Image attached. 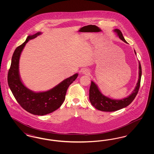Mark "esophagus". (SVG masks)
Here are the masks:
<instances>
[{
	"label": "esophagus",
	"mask_w": 154,
	"mask_h": 154,
	"mask_svg": "<svg viewBox=\"0 0 154 154\" xmlns=\"http://www.w3.org/2000/svg\"><path fill=\"white\" fill-rule=\"evenodd\" d=\"M81 72H82V73L87 74V75H88V74L89 73V72L88 69H84Z\"/></svg>",
	"instance_id": "esophagus-1"
}]
</instances>
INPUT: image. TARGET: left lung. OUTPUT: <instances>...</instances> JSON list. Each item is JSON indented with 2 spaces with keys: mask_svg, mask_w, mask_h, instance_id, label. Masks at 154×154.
<instances>
[{
  "mask_svg": "<svg viewBox=\"0 0 154 154\" xmlns=\"http://www.w3.org/2000/svg\"><path fill=\"white\" fill-rule=\"evenodd\" d=\"M114 31L117 33L118 36H119L121 40L124 41L125 43H127V42L125 40L124 37L123 36L122 33L120 30L116 29L114 30ZM134 52L136 54L135 51ZM139 67V80H138V82L137 83V85L136 88L133 91L131 95H130L126 98L121 99V100L111 99L103 95L99 90L98 87L96 85L95 83L92 81L90 89H89V100L91 102V103L92 104V105L97 110L102 111H106V112L117 111L129 106L134 99L139 90L141 73H142L141 67V64L140 62Z\"/></svg>",
  "mask_w": 154,
  "mask_h": 154,
  "instance_id": "obj_1",
  "label": "left lung"
}]
</instances>
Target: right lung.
<instances>
[{"instance_id":"obj_1","label":"right lung","mask_w":154,"mask_h":154,"mask_svg":"<svg viewBox=\"0 0 154 154\" xmlns=\"http://www.w3.org/2000/svg\"><path fill=\"white\" fill-rule=\"evenodd\" d=\"M40 34L41 32H37L33 35L28 36L23 43L16 48L8 72V81L15 99L24 110L34 115L44 116L54 112L61 106L65 99L67 88L77 79L78 74L66 79L46 92H34L24 86L19 74L20 57L27 42Z\"/></svg>"}]
</instances>
